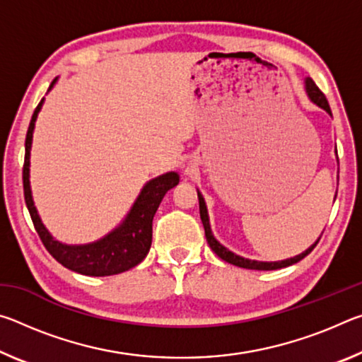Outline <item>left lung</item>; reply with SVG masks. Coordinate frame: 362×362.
I'll list each match as a JSON object with an SVG mask.
<instances>
[{
    "instance_id": "obj_1",
    "label": "left lung",
    "mask_w": 362,
    "mask_h": 362,
    "mask_svg": "<svg viewBox=\"0 0 362 362\" xmlns=\"http://www.w3.org/2000/svg\"><path fill=\"white\" fill-rule=\"evenodd\" d=\"M306 93H308L310 99L313 100L317 107H321L322 110H326V112L332 116V112H330V107L327 103V99L326 95H324L321 93V89L317 88V86L315 84V81L311 78H306ZM198 198H199V216H201V222H203V226H204V233H206V240H207V244H209L211 249L216 252L220 259L231 263V265H236V267H241V268H247V269H278V268H284V267H289V265H293V263H297L303 259V257L308 255L311 250L315 249V246L317 243H320V240H317L313 246L308 247L305 250L303 254H300L297 257H293V259H287V260H283V262H257V260H249V259H243V257L236 255L230 252L228 249L223 247L222 244H220L216 238H214L212 231H211V226H209V217H207V209H206V203H204V198L203 194L198 193Z\"/></svg>"
}]
</instances>
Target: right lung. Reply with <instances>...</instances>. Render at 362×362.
<instances>
[{"label":"right lung","mask_w":362,"mask_h":362,"mask_svg":"<svg viewBox=\"0 0 362 362\" xmlns=\"http://www.w3.org/2000/svg\"><path fill=\"white\" fill-rule=\"evenodd\" d=\"M54 83H56V79L49 86V89L52 88ZM42 100L45 99H41L38 107L35 108L32 121H30L25 139V159H23L22 170L25 204L41 243L45 244L47 252L59 263H62L65 268L86 274V276H110V274H118L139 265L148 254L151 246L153 216L156 214L164 194L179 183V174L168 173L146 183L136 204L131 209L129 216L124 220V223L118 230L110 233L103 240L88 244V246H65V244L52 240V236L49 235L45 225L41 223L38 212L35 209L28 180L30 148H32L35 121L41 110Z\"/></svg>","instance_id":"1"}]
</instances>
